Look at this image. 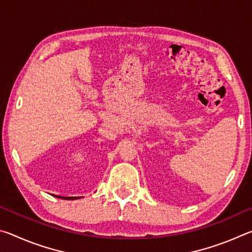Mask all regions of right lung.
Instances as JSON below:
<instances>
[{
	"label": "right lung",
	"instance_id": "obj_1",
	"mask_svg": "<svg viewBox=\"0 0 252 252\" xmlns=\"http://www.w3.org/2000/svg\"><path fill=\"white\" fill-rule=\"evenodd\" d=\"M54 197L60 198V199H65V200H74V199H80V197H61V195H54Z\"/></svg>",
	"mask_w": 252,
	"mask_h": 252
}]
</instances>
